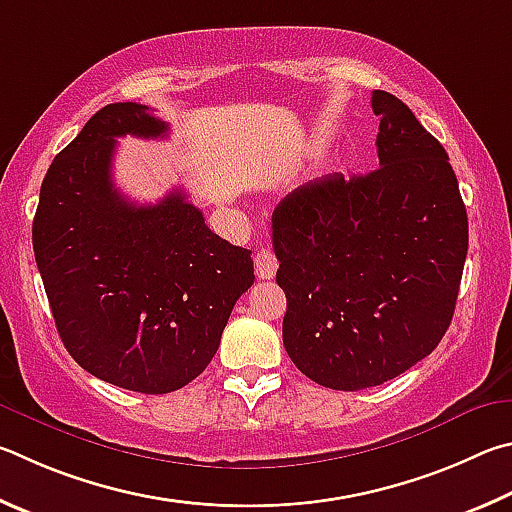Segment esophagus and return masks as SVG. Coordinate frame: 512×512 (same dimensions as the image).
<instances>
[{
    "instance_id": "obj_1",
    "label": "esophagus",
    "mask_w": 512,
    "mask_h": 512,
    "mask_svg": "<svg viewBox=\"0 0 512 512\" xmlns=\"http://www.w3.org/2000/svg\"><path fill=\"white\" fill-rule=\"evenodd\" d=\"M254 270H256L258 279L270 281V279H274L276 270H279V261H276V256L272 254V251L261 249V251H258V254L254 256Z\"/></svg>"
}]
</instances>
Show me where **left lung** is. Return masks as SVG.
<instances>
[{
    "label": "left lung",
    "instance_id": "obj_1",
    "mask_svg": "<svg viewBox=\"0 0 512 512\" xmlns=\"http://www.w3.org/2000/svg\"><path fill=\"white\" fill-rule=\"evenodd\" d=\"M380 168L294 188L272 215L283 344L321 387L398 378L450 328L468 213L445 148L389 92H373Z\"/></svg>",
    "mask_w": 512,
    "mask_h": 512
}]
</instances>
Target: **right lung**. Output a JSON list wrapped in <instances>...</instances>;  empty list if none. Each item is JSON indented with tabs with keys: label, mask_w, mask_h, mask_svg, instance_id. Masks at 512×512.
I'll list each match as a JSON object with an SVG mask.
<instances>
[{
	"label": "right lung",
	"mask_w": 512,
	"mask_h": 512,
	"mask_svg": "<svg viewBox=\"0 0 512 512\" xmlns=\"http://www.w3.org/2000/svg\"><path fill=\"white\" fill-rule=\"evenodd\" d=\"M125 134L164 139L168 123L146 105H105L53 159L33 218L35 263L62 344L87 373L170 393L213 360L254 261L179 188L157 204L121 195L112 157Z\"/></svg>",
	"instance_id": "right-lung-1"
}]
</instances>
